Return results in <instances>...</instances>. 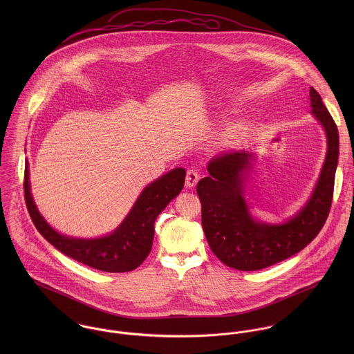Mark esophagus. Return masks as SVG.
I'll use <instances>...</instances> for the list:
<instances>
[{
  "label": "esophagus",
  "mask_w": 354,
  "mask_h": 354,
  "mask_svg": "<svg viewBox=\"0 0 354 354\" xmlns=\"http://www.w3.org/2000/svg\"><path fill=\"white\" fill-rule=\"evenodd\" d=\"M199 173H198V170H195V169H189L188 171H187V177H185V185L188 187V188H194L196 184H198V181H199Z\"/></svg>",
  "instance_id": "esophagus-1"
}]
</instances>
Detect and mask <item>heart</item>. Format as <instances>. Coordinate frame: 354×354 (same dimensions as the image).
Here are the masks:
<instances>
[{
  "mask_svg": "<svg viewBox=\"0 0 354 354\" xmlns=\"http://www.w3.org/2000/svg\"><path fill=\"white\" fill-rule=\"evenodd\" d=\"M226 139H227V142H230V143L239 140V139H240V131H239V129H230V131L227 132V135H226Z\"/></svg>",
  "mask_w": 354,
  "mask_h": 354,
  "instance_id": "1",
  "label": "heart"
}]
</instances>
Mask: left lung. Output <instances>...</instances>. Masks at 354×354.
I'll return each mask as SVG.
<instances>
[{
	"label": "left lung",
	"mask_w": 354,
	"mask_h": 354,
	"mask_svg": "<svg viewBox=\"0 0 354 354\" xmlns=\"http://www.w3.org/2000/svg\"><path fill=\"white\" fill-rule=\"evenodd\" d=\"M309 101L313 115L326 131L327 155L310 199L295 218L282 225L253 221L243 198V176L252 156L248 152L214 156L207 166L209 176L198 183L207 243L215 256L232 268L254 271L279 263L304 250L326 223L334 195L339 135L313 87Z\"/></svg>",
	"instance_id": "left-lung-1"
}]
</instances>
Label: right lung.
Returning <instances> with one entry per match:
<instances>
[{
  "instance_id": "obj_1",
  "label": "right lung",
  "mask_w": 354,
  "mask_h": 354,
  "mask_svg": "<svg viewBox=\"0 0 354 354\" xmlns=\"http://www.w3.org/2000/svg\"><path fill=\"white\" fill-rule=\"evenodd\" d=\"M28 163L24 169V199L38 232L54 248L66 256L106 272H127L138 268L151 251L156 216L184 187L185 170L178 167L145 188L124 222L110 236L82 240L51 229L39 214L30 192Z\"/></svg>"
}]
</instances>
